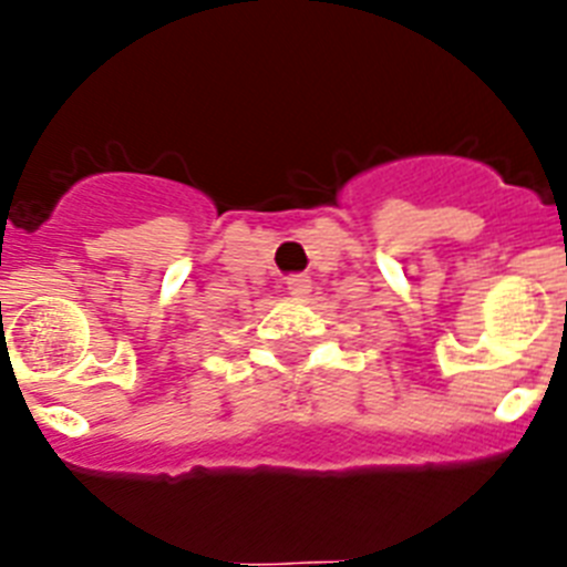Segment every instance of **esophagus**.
<instances>
[{"instance_id": "1", "label": "esophagus", "mask_w": 567, "mask_h": 567, "mask_svg": "<svg viewBox=\"0 0 567 567\" xmlns=\"http://www.w3.org/2000/svg\"><path fill=\"white\" fill-rule=\"evenodd\" d=\"M287 289H289V295H298V298H303V295L312 289V280H309L307 275H289Z\"/></svg>"}]
</instances>
